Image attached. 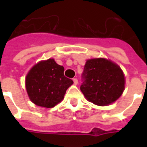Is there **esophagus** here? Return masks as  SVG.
<instances>
[{
	"mask_svg": "<svg viewBox=\"0 0 147 147\" xmlns=\"http://www.w3.org/2000/svg\"><path fill=\"white\" fill-rule=\"evenodd\" d=\"M73 82H74V84H75V85H78V79H77V78H73Z\"/></svg>",
	"mask_w": 147,
	"mask_h": 147,
	"instance_id": "34e87169",
	"label": "esophagus"
}]
</instances>
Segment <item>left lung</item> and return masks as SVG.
Masks as SVG:
<instances>
[{"label": "left lung", "mask_w": 147, "mask_h": 147, "mask_svg": "<svg viewBox=\"0 0 147 147\" xmlns=\"http://www.w3.org/2000/svg\"><path fill=\"white\" fill-rule=\"evenodd\" d=\"M82 80V92L89 101L99 106L114 102L124 90L125 79L121 68L101 58L88 60Z\"/></svg>", "instance_id": "1"}]
</instances>
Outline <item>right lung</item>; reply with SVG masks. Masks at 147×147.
Listing matches in <instances>:
<instances>
[{
  "instance_id": "obj_1",
  "label": "right lung",
  "mask_w": 147,
  "mask_h": 147,
  "mask_svg": "<svg viewBox=\"0 0 147 147\" xmlns=\"http://www.w3.org/2000/svg\"><path fill=\"white\" fill-rule=\"evenodd\" d=\"M72 84L73 81L64 76V67L53 59L39 62L26 77V92L31 101L48 108L59 103Z\"/></svg>"
}]
</instances>
